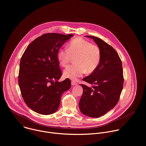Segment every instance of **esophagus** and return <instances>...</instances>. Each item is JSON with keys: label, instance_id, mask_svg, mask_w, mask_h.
<instances>
[{"label": "esophagus", "instance_id": "obj_1", "mask_svg": "<svg viewBox=\"0 0 146 146\" xmlns=\"http://www.w3.org/2000/svg\"><path fill=\"white\" fill-rule=\"evenodd\" d=\"M71 85H78V84L75 81H74V80H72V81H71Z\"/></svg>", "mask_w": 146, "mask_h": 146}]
</instances>
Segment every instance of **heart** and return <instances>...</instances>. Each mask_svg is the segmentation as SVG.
I'll return each mask as SVG.
<instances>
[{"instance_id":"obj_1","label":"heart","mask_w":146,"mask_h":146,"mask_svg":"<svg viewBox=\"0 0 146 146\" xmlns=\"http://www.w3.org/2000/svg\"><path fill=\"white\" fill-rule=\"evenodd\" d=\"M60 64L66 67L75 57V64L64 71V76L76 80L85 72L93 73L99 66L102 58L100 47L80 38H74L68 44V48H60L57 54Z\"/></svg>"}]
</instances>
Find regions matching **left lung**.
Returning a JSON list of instances; mask_svg holds the SVG:
<instances>
[{"label": "left lung", "mask_w": 146, "mask_h": 146, "mask_svg": "<svg viewBox=\"0 0 146 146\" xmlns=\"http://www.w3.org/2000/svg\"><path fill=\"white\" fill-rule=\"evenodd\" d=\"M101 49L102 58L99 66L89 76L83 78L91 86L81 84L84 92L79 107L84 114L98 118L114 108L118 103L123 86L121 60L111 46L93 36Z\"/></svg>", "instance_id": "left-lung-1"}]
</instances>
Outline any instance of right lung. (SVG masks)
<instances>
[{"mask_svg":"<svg viewBox=\"0 0 146 146\" xmlns=\"http://www.w3.org/2000/svg\"><path fill=\"white\" fill-rule=\"evenodd\" d=\"M72 34H44L32 41L20 64L19 84L23 98L32 110L42 115L55 112L62 94L71 88L70 79L62 82L57 54Z\"/></svg>","mask_w":146,"mask_h":146,"instance_id":"1","label":"right lung"}]
</instances>
